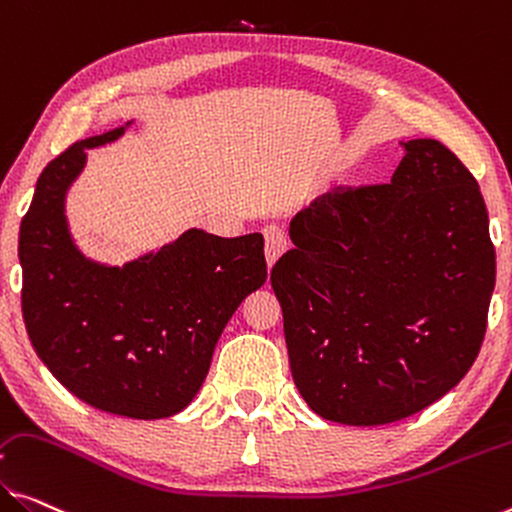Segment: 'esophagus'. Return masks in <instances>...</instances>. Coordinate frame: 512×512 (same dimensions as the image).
Listing matches in <instances>:
<instances>
[{"mask_svg": "<svg viewBox=\"0 0 512 512\" xmlns=\"http://www.w3.org/2000/svg\"><path fill=\"white\" fill-rule=\"evenodd\" d=\"M263 238H265V258H267V267H272L274 263L279 261V256L286 251L288 240L286 233L279 226H265L263 229Z\"/></svg>", "mask_w": 512, "mask_h": 512, "instance_id": "34e87169", "label": "esophagus"}]
</instances>
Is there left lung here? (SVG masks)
I'll return each mask as SVG.
<instances>
[{
	"label": "left lung",
	"mask_w": 512,
	"mask_h": 512,
	"mask_svg": "<svg viewBox=\"0 0 512 512\" xmlns=\"http://www.w3.org/2000/svg\"><path fill=\"white\" fill-rule=\"evenodd\" d=\"M387 185L336 187L290 222L270 281L290 371L318 416L384 426L451 391L481 350L497 277L485 201L442 141Z\"/></svg>",
	"instance_id": "8db88e82"
}]
</instances>
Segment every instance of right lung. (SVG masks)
Returning <instances> with one entry per match:
<instances>
[{"label": "right lung", "instance_id": "right-lung-1", "mask_svg": "<svg viewBox=\"0 0 512 512\" xmlns=\"http://www.w3.org/2000/svg\"><path fill=\"white\" fill-rule=\"evenodd\" d=\"M121 132L75 141L38 176L20 224L22 318L36 355L73 396L109 414L164 419L196 396L226 322L265 283L263 235L190 229L125 267L86 261L70 242L64 194L84 148Z\"/></svg>", "mask_w": 512, "mask_h": 512}]
</instances>
